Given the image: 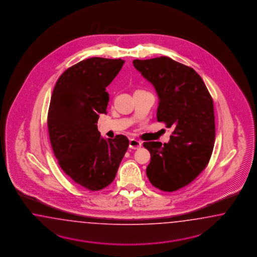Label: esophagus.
Listing matches in <instances>:
<instances>
[{
    "label": "esophagus",
    "instance_id": "34e87169",
    "mask_svg": "<svg viewBox=\"0 0 257 257\" xmlns=\"http://www.w3.org/2000/svg\"><path fill=\"white\" fill-rule=\"evenodd\" d=\"M141 146H142V143L139 140H134V139L130 140L129 147L133 149V150H138V149L141 148Z\"/></svg>",
    "mask_w": 257,
    "mask_h": 257
}]
</instances>
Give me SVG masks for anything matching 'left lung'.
<instances>
[{
    "mask_svg": "<svg viewBox=\"0 0 257 257\" xmlns=\"http://www.w3.org/2000/svg\"><path fill=\"white\" fill-rule=\"evenodd\" d=\"M133 64L156 88L157 121L174 128L168 143H143L151 154L147 176L156 188L176 191L196 179L210 160L216 135L212 97L192 68L170 57Z\"/></svg>",
    "mask_w": 257,
    "mask_h": 257,
    "instance_id": "1",
    "label": "left lung"
}]
</instances>
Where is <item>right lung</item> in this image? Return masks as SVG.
<instances>
[{
  "label": "right lung",
  "instance_id": "add662e5",
  "mask_svg": "<svg viewBox=\"0 0 257 257\" xmlns=\"http://www.w3.org/2000/svg\"><path fill=\"white\" fill-rule=\"evenodd\" d=\"M124 64L121 59L91 57L71 66L58 78L48 111L51 145L63 171L91 191L115 179L129 146L123 135L104 140L98 131L100 114H106L105 88Z\"/></svg>",
  "mask_w": 257,
  "mask_h": 257
}]
</instances>
